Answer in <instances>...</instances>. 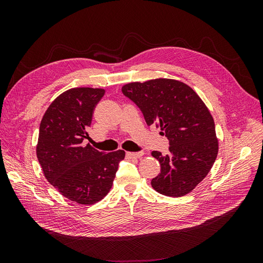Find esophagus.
<instances>
[{"label": "esophagus", "mask_w": 263, "mask_h": 263, "mask_svg": "<svg viewBox=\"0 0 263 263\" xmlns=\"http://www.w3.org/2000/svg\"><path fill=\"white\" fill-rule=\"evenodd\" d=\"M145 155L144 151H138V153H126V158L127 159H136V158H141Z\"/></svg>", "instance_id": "1"}]
</instances>
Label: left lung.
Masks as SVG:
<instances>
[{
    "label": "left lung",
    "instance_id": "8db88e82",
    "mask_svg": "<svg viewBox=\"0 0 263 263\" xmlns=\"http://www.w3.org/2000/svg\"><path fill=\"white\" fill-rule=\"evenodd\" d=\"M122 91L140 108L147 125L156 124L169 139L168 155L151 153L161 166L151 185L166 196L190 193L208 176L218 154L209 108L192 87L172 79L127 83Z\"/></svg>",
    "mask_w": 263,
    "mask_h": 263
}]
</instances>
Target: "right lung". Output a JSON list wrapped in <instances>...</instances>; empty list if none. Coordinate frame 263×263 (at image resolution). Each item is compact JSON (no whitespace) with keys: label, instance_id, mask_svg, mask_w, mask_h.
I'll return each mask as SVG.
<instances>
[{"label":"right lung","instance_id":"1","mask_svg":"<svg viewBox=\"0 0 263 263\" xmlns=\"http://www.w3.org/2000/svg\"><path fill=\"white\" fill-rule=\"evenodd\" d=\"M104 89L73 87L60 94L41 122L36 147L38 161L45 177L70 201L91 205L101 201L113 185L124 150L104 154L90 144L94 108Z\"/></svg>","mask_w":263,"mask_h":263}]
</instances>
